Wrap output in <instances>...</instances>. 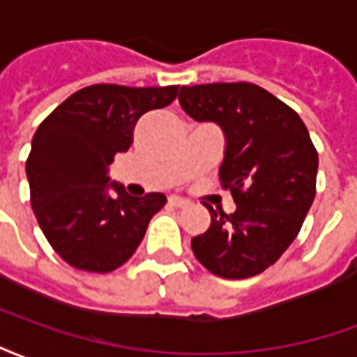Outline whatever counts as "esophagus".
Here are the masks:
<instances>
[{
    "label": "esophagus",
    "mask_w": 357,
    "mask_h": 357,
    "mask_svg": "<svg viewBox=\"0 0 357 357\" xmlns=\"http://www.w3.org/2000/svg\"><path fill=\"white\" fill-rule=\"evenodd\" d=\"M168 202H170L172 206H176V208H183V206L189 204V201H185L183 197H178V195H172L170 199H168Z\"/></svg>",
    "instance_id": "obj_1"
}]
</instances>
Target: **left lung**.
Here are the masks:
<instances>
[{
  "label": "left lung",
  "instance_id": "8db88e82",
  "mask_svg": "<svg viewBox=\"0 0 357 357\" xmlns=\"http://www.w3.org/2000/svg\"><path fill=\"white\" fill-rule=\"evenodd\" d=\"M179 102L195 120L222 126L220 181L237 202L233 214L204 202L212 222L191 239L195 256L224 279L258 275L291 247L314 202L319 158L307 128L296 110L248 82L183 86Z\"/></svg>",
  "mask_w": 357,
  "mask_h": 357
}]
</instances>
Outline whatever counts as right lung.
<instances>
[{
  "mask_svg": "<svg viewBox=\"0 0 357 357\" xmlns=\"http://www.w3.org/2000/svg\"><path fill=\"white\" fill-rule=\"evenodd\" d=\"M178 93L179 86L95 84L70 95L36 130L26 158L30 204L45 239L73 268H120L166 204L162 193L130 197L122 185L107 183V168L130 149L137 120L168 107Z\"/></svg>",
  "mask_w": 357,
  "mask_h": 357,
  "instance_id": "obj_1",
  "label": "right lung"
}]
</instances>
